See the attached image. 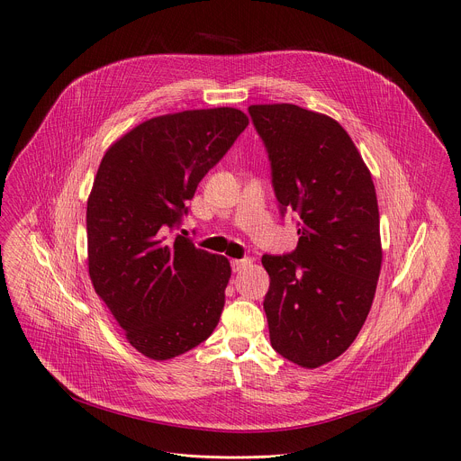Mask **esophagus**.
Returning <instances> with one entry per match:
<instances>
[{"instance_id": "34e87169", "label": "esophagus", "mask_w": 461, "mask_h": 461, "mask_svg": "<svg viewBox=\"0 0 461 461\" xmlns=\"http://www.w3.org/2000/svg\"><path fill=\"white\" fill-rule=\"evenodd\" d=\"M250 263H252V259H231V268H233V272H242Z\"/></svg>"}]
</instances>
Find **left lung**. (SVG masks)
Returning <instances> with one entry per match:
<instances>
[{
  "label": "left lung",
  "instance_id": "8db88e82",
  "mask_svg": "<svg viewBox=\"0 0 461 461\" xmlns=\"http://www.w3.org/2000/svg\"><path fill=\"white\" fill-rule=\"evenodd\" d=\"M249 111L268 151L276 198L300 214L296 250L261 258L270 345L317 369L354 343L375 300L382 240L373 176L331 116L293 104Z\"/></svg>",
  "mask_w": 461,
  "mask_h": 461
}]
</instances>
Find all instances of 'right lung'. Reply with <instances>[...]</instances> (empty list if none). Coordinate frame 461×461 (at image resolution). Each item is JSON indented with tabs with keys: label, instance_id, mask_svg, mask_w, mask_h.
Wrapping results in <instances>:
<instances>
[{
	"label": "right lung",
	"instance_id": "add662e5",
	"mask_svg": "<svg viewBox=\"0 0 461 461\" xmlns=\"http://www.w3.org/2000/svg\"><path fill=\"white\" fill-rule=\"evenodd\" d=\"M249 126L235 107L149 118L114 140L86 202L92 287L142 356L189 352L217 328L231 267L168 230Z\"/></svg>",
	"mask_w": 461,
	"mask_h": 461
}]
</instances>
